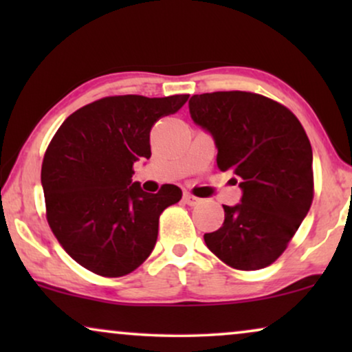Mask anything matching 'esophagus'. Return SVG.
Masks as SVG:
<instances>
[{
    "instance_id": "1",
    "label": "esophagus",
    "mask_w": 352,
    "mask_h": 352,
    "mask_svg": "<svg viewBox=\"0 0 352 352\" xmlns=\"http://www.w3.org/2000/svg\"><path fill=\"white\" fill-rule=\"evenodd\" d=\"M184 201H186L187 205L195 206V205H199V204H200L201 199H199V197H195V195L189 194V192H184Z\"/></svg>"
}]
</instances>
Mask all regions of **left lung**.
<instances>
[{"mask_svg":"<svg viewBox=\"0 0 352 352\" xmlns=\"http://www.w3.org/2000/svg\"><path fill=\"white\" fill-rule=\"evenodd\" d=\"M190 117L211 133L221 171L240 177L242 204L205 234L221 261L239 271L271 266L285 252L314 199L312 148L292 110L248 91H216L189 100ZM237 182V181H235Z\"/></svg>","mask_w":352,"mask_h":352,"instance_id":"1","label":"left lung"}]
</instances>
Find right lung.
Wrapping results in <instances>:
<instances>
[{"instance_id":"obj_1","label":"right lung","mask_w":352,"mask_h":352,"mask_svg":"<svg viewBox=\"0 0 352 352\" xmlns=\"http://www.w3.org/2000/svg\"><path fill=\"white\" fill-rule=\"evenodd\" d=\"M187 99L109 96L76 110L56 131L41 165L46 219L80 266L122 277L152 253L160 214L182 190L163 184L157 194L144 192L131 182L133 165L151 158L153 124Z\"/></svg>"}]
</instances>
